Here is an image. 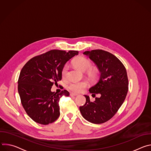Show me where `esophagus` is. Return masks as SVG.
<instances>
[{
    "mask_svg": "<svg viewBox=\"0 0 151 151\" xmlns=\"http://www.w3.org/2000/svg\"><path fill=\"white\" fill-rule=\"evenodd\" d=\"M70 96H78L77 94L73 93H71L70 94Z\"/></svg>",
    "mask_w": 151,
    "mask_h": 151,
    "instance_id": "34e87169",
    "label": "esophagus"
}]
</instances>
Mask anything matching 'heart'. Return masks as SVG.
<instances>
[{
  "label": "heart",
  "mask_w": 151,
  "mask_h": 151,
  "mask_svg": "<svg viewBox=\"0 0 151 151\" xmlns=\"http://www.w3.org/2000/svg\"><path fill=\"white\" fill-rule=\"evenodd\" d=\"M73 64L76 68L83 72L90 69L91 66V64L90 60L82 57H79L76 58L73 61ZM67 71H68V66H65L62 70V75L63 76H65ZM89 74L90 76H93L95 75V72L93 70H90ZM88 86V82L86 81H72L69 83L68 88L75 93H80L85 88H87Z\"/></svg>",
  "instance_id": "obj_1"
}]
</instances>
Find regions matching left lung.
<instances>
[{
	"instance_id": "8db88e82",
	"label": "left lung",
	"mask_w": 151,
	"mask_h": 151,
	"mask_svg": "<svg viewBox=\"0 0 151 151\" xmlns=\"http://www.w3.org/2000/svg\"><path fill=\"white\" fill-rule=\"evenodd\" d=\"M83 54L88 57L99 70V78L89 91L100 97L92 102L88 96L84 95L86 103L79 110L87 121L96 124L104 123L114 116L125 100L128 89L127 71L121 61L109 52L97 50L85 51Z\"/></svg>"
}]
</instances>
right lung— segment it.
Wrapping results in <instances>:
<instances>
[{
  "label": "right lung",
  "mask_w": 151,
  "mask_h": 151,
  "mask_svg": "<svg viewBox=\"0 0 151 151\" xmlns=\"http://www.w3.org/2000/svg\"><path fill=\"white\" fill-rule=\"evenodd\" d=\"M76 51L51 50L30 59L21 69L18 91L27 114L35 122L48 125L60 116L59 101L69 93L51 91L53 84L62 78V70Z\"/></svg>",
  "instance_id": "obj_1"
}]
</instances>
